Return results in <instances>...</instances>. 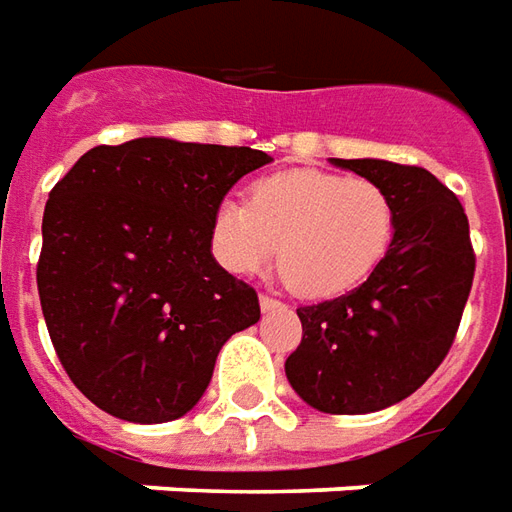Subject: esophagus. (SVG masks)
<instances>
[{"label": "esophagus", "mask_w": 512, "mask_h": 512, "mask_svg": "<svg viewBox=\"0 0 512 512\" xmlns=\"http://www.w3.org/2000/svg\"><path fill=\"white\" fill-rule=\"evenodd\" d=\"M259 306H262V311H278V308H284V303L270 295H259Z\"/></svg>", "instance_id": "34e87169"}]
</instances>
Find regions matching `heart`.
I'll return each instance as SVG.
<instances>
[{"instance_id": "b5f03b06", "label": "heart", "mask_w": 512, "mask_h": 512, "mask_svg": "<svg viewBox=\"0 0 512 512\" xmlns=\"http://www.w3.org/2000/svg\"><path fill=\"white\" fill-rule=\"evenodd\" d=\"M397 234V204L372 179L331 170H284L250 187V201H220L212 217L217 262L237 275L262 270L278 245L284 284L328 300L364 284Z\"/></svg>"}]
</instances>
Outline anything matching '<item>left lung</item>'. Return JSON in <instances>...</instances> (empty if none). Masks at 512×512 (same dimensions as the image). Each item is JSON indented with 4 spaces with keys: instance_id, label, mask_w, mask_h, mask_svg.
<instances>
[{
    "instance_id": "left-lung-1",
    "label": "left lung",
    "mask_w": 512,
    "mask_h": 512,
    "mask_svg": "<svg viewBox=\"0 0 512 512\" xmlns=\"http://www.w3.org/2000/svg\"><path fill=\"white\" fill-rule=\"evenodd\" d=\"M383 184L397 234L364 284L297 308L303 339L286 358L297 397L322 413H372L411 397L455 342L474 278L469 220L455 192L424 168L333 159Z\"/></svg>"
}]
</instances>
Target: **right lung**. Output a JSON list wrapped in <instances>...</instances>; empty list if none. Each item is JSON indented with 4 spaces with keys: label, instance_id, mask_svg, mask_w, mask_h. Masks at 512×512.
<instances>
[{
    "label": "right lung",
    "instance_id": "1",
    "mask_svg": "<svg viewBox=\"0 0 512 512\" xmlns=\"http://www.w3.org/2000/svg\"><path fill=\"white\" fill-rule=\"evenodd\" d=\"M273 159L237 146L137 137L96 146L43 212L38 295L68 378L123 422H173L204 397L220 347L259 297L212 256V217Z\"/></svg>",
    "mask_w": 512,
    "mask_h": 512
}]
</instances>
